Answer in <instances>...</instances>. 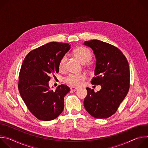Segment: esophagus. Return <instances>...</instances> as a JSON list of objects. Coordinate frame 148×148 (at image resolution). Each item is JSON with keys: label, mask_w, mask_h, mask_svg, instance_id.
Returning a JSON list of instances; mask_svg holds the SVG:
<instances>
[{"label": "esophagus", "mask_w": 148, "mask_h": 148, "mask_svg": "<svg viewBox=\"0 0 148 148\" xmlns=\"http://www.w3.org/2000/svg\"><path fill=\"white\" fill-rule=\"evenodd\" d=\"M70 90H71V91H77V90H78V88H74V87H71V88H70Z\"/></svg>", "instance_id": "obj_1"}]
</instances>
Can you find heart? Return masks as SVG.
Returning a JSON list of instances; mask_svg holds the SVG:
<instances>
[{
	"label": "heart",
	"mask_w": 148,
	"mask_h": 148,
	"mask_svg": "<svg viewBox=\"0 0 148 148\" xmlns=\"http://www.w3.org/2000/svg\"><path fill=\"white\" fill-rule=\"evenodd\" d=\"M74 55L77 57L82 64H86L92 58L91 52L86 47L83 46L77 47L73 51ZM67 62V57L66 56H63L59 62V69L61 71L64 70L65 69L66 64ZM86 76L84 74H80L78 75L70 74L65 79L64 81L72 87H76L79 86L81 82L86 79Z\"/></svg>",
	"instance_id": "1"
}]
</instances>
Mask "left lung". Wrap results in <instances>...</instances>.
Returning <instances> with one entry per match:
<instances>
[{"instance_id": "1", "label": "left lung", "mask_w": 148, "mask_h": 148, "mask_svg": "<svg viewBox=\"0 0 148 148\" xmlns=\"http://www.w3.org/2000/svg\"><path fill=\"white\" fill-rule=\"evenodd\" d=\"M92 49L96 58L95 75L91 83L101 85L97 92L86 88L84 105L95 118H107L114 114L130 89V71L127 59L117 47L105 42L92 40L84 43Z\"/></svg>"}]
</instances>
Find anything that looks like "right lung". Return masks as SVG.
<instances>
[{
  "label": "right lung",
  "instance_id": "add662e5",
  "mask_svg": "<svg viewBox=\"0 0 148 148\" xmlns=\"http://www.w3.org/2000/svg\"><path fill=\"white\" fill-rule=\"evenodd\" d=\"M70 48L68 43L50 42L29 52L23 60L18 88L30 112L40 120H53L64 110L70 88L61 84L53 91L49 81L59 72L60 61Z\"/></svg>",
  "mask_w": 148,
  "mask_h": 148
}]
</instances>
